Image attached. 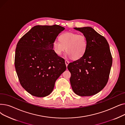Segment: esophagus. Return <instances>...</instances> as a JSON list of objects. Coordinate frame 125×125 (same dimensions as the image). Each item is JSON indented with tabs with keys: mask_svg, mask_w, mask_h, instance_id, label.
<instances>
[{
	"mask_svg": "<svg viewBox=\"0 0 125 125\" xmlns=\"http://www.w3.org/2000/svg\"><path fill=\"white\" fill-rule=\"evenodd\" d=\"M65 64H66V66H67L68 64H69V62L68 61H67V60H66L65 61Z\"/></svg>",
	"mask_w": 125,
	"mask_h": 125,
	"instance_id": "obj_1",
	"label": "esophagus"
}]
</instances>
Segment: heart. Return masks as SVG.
Here are the masks:
<instances>
[{"mask_svg":"<svg viewBox=\"0 0 125 125\" xmlns=\"http://www.w3.org/2000/svg\"><path fill=\"white\" fill-rule=\"evenodd\" d=\"M59 39L60 42L55 41L52 43L53 50L58 55H61L65 50L68 57L73 60H78L87 50L88 41L83 34L67 32L61 34Z\"/></svg>","mask_w":125,"mask_h":125,"instance_id":"b5f03b06","label":"heart"}]
</instances>
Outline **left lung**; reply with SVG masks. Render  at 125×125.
I'll return each mask as SVG.
<instances>
[{"label": "left lung", "mask_w": 125, "mask_h": 125, "mask_svg": "<svg viewBox=\"0 0 125 125\" xmlns=\"http://www.w3.org/2000/svg\"><path fill=\"white\" fill-rule=\"evenodd\" d=\"M74 28L86 37L88 47L82 58L68 65L71 86L78 96H92L99 92L107 83L112 56L105 38L94 29L90 27Z\"/></svg>", "instance_id": "left-lung-1"}]
</instances>
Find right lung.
<instances>
[{
	"label": "right lung",
	"mask_w": 125,
	"mask_h": 125,
	"mask_svg": "<svg viewBox=\"0 0 125 125\" xmlns=\"http://www.w3.org/2000/svg\"><path fill=\"white\" fill-rule=\"evenodd\" d=\"M65 28L61 26L37 25L17 44L15 66L20 83L37 97L50 95L58 78L66 70L64 59L52 50V43Z\"/></svg>",
	"instance_id": "add662e5"
}]
</instances>
